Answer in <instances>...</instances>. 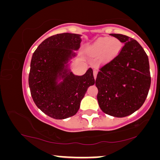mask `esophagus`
<instances>
[{
    "mask_svg": "<svg viewBox=\"0 0 160 160\" xmlns=\"http://www.w3.org/2000/svg\"><path fill=\"white\" fill-rule=\"evenodd\" d=\"M97 73H98V72H97V70H94L93 71V76H94V78H96V76H97Z\"/></svg>",
    "mask_w": 160,
    "mask_h": 160,
    "instance_id": "obj_1",
    "label": "esophagus"
}]
</instances>
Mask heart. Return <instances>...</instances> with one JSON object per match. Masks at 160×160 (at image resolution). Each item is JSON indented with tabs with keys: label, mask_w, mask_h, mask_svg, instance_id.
Segmentation results:
<instances>
[{
	"label": "heart",
	"mask_w": 160,
	"mask_h": 160,
	"mask_svg": "<svg viewBox=\"0 0 160 160\" xmlns=\"http://www.w3.org/2000/svg\"><path fill=\"white\" fill-rule=\"evenodd\" d=\"M122 48V42L117 38H100L90 48L92 54L102 56L103 62H109L119 54Z\"/></svg>",
	"instance_id": "obj_1"
}]
</instances>
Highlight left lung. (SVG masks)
Returning a JSON list of instances; mask_svg holds the SVG:
<instances>
[{"mask_svg":"<svg viewBox=\"0 0 160 160\" xmlns=\"http://www.w3.org/2000/svg\"><path fill=\"white\" fill-rule=\"evenodd\" d=\"M123 42L119 54L99 69L96 80L97 100L104 113L124 118L140 109L151 85L147 53L136 40L110 34Z\"/></svg>","mask_w":160,"mask_h":160,"instance_id":"1","label":"left lung"}]
</instances>
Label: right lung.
I'll return each mask as SVG.
<instances>
[{"label": "right lung", "instance_id": "right-lung-1", "mask_svg": "<svg viewBox=\"0 0 160 160\" xmlns=\"http://www.w3.org/2000/svg\"><path fill=\"white\" fill-rule=\"evenodd\" d=\"M80 35L62 33L46 38L33 53L29 86L36 106L51 118L62 120L77 113L88 88L94 85L93 69L82 76L67 69L79 49ZM62 81L58 83V80Z\"/></svg>", "mask_w": 160, "mask_h": 160}]
</instances>
